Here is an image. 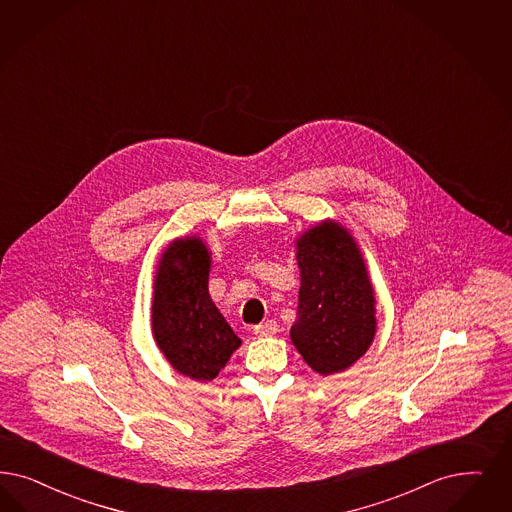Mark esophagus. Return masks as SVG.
<instances>
[{"label":"esophagus","instance_id":"obj_1","mask_svg":"<svg viewBox=\"0 0 512 512\" xmlns=\"http://www.w3.org/2000/svg\"><path fill=\"white\" fill-rule=\"evenodd\" d=\"M253 333L257 336H272L278 333V325H276V321H265V323H261V325H255L253 327Z\"/></svg>","mask_w":512,"mask_h":512}]
</instances>
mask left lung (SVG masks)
I'll list each match as a JSON object with an SVG mask.
<instances>
[{
	"mask_svg": "<svg viewBox=\"0 0 512 512\" xmlns=\"http://www.w3.org/2000/svg\"><path fill=\"white\" fill-rule=\"evenodd\" d=\"M299 308L291 338L319 374H335L369 350L376 319L363 255L350 232L325 221L299 240Z\"/></svg>",
	"mask_w": 512,
	"mask_h": 512,
	"instance_id": "8db88e82",
	"label": "left lung"
}]
</instances>
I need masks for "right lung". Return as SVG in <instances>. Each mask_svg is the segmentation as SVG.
<instances>
[{
	"mask_svg": "<svg viewBox=\"0 0 512 512\" xmlns=\"http://www.w3.org/2000/svg\"><path fill=\"white\" fill-rule=\"evenodd\" d=\"M210 255L200 240L166 249L155 280L153 333L177 372L210 382L242 344L208 293Z\"/></svg>",
	"mask_w": 512,
	"mask_h": 512,
	"instance_id": "add662e5",
	"label": "right lung"
}]
</instances>
